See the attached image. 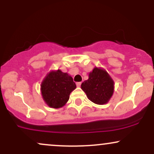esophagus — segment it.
Masks as SVG:
<instances>
[{
    "label": "esophagus",
    "mask_w": 154,
    "mask_h": 154,
    "mask_svg": "<svg viewBox=\"0 0 154 154\" xmlns=\"http://www.w3.org/2000/svg\"><path fill=\"white\" fill-rule=\"evenodd\" d=\"M76 85H77V87H80V85H81V82H77V83H76Z\"/></svg>",
    "instance_id": "1"
}]
</instances>
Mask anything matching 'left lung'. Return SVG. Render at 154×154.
Here are the masks:
<instances>
[{
	"instance_id": "obj_1",
	"label": "left lung",
	"mask_w": 154,
	"mask_h": 154,
	"mask_svg": "<svg viewBox=\"0 0 154 154\" xmlns=\"http://www.w3.org/2000/svg\"><path fill=\"white\" fill-rule=\"evenodd\" d=\"M81 88L94 103H107L112 96L114 89V80L106 70L95 67L90 72L89 78L81 85Z\"/></svg>"
}]
</instances>
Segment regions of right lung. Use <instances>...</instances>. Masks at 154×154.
Masks as SVG:
<instances>
[{
  "label": "right lung",
  "instance_id": "1",
  "mask_svg": "<svg viewBox=\"0 0 154 154\" xmlns=\"http://www.w3.org/2000/svg\"><path fill=\"white\" fill-rule=\"evenodd\" d=\"M42 96L49 107H63L69 98V95L76 88L73 79L60 69L51 71L44 78L40 85Z\"/></svg>",
  "mask_w": 154,
  "mask_h": 154
}]
</instances>
